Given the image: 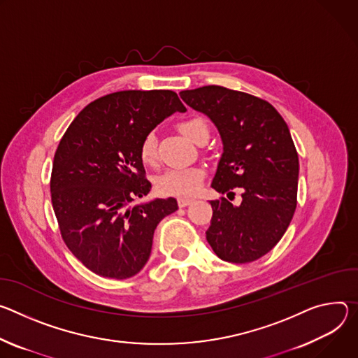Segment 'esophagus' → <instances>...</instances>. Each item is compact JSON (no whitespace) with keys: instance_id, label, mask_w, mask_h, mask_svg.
Here are the masks:
<instances>
[{"instance_id":"esophagus-1","label":"esophagus","mask_w":358,"mask_h":358,"mask_svg":"<svg viewBox=\"0 0 358 358\" xmlns=\"http://www.w3.org/2000/svg\"><path fill=\"white\" fill-rule=\"evenodd\" d=\"M192 202H193L192 199H185V197H180V199H178L179 208H186V206H189Z\"/></svg>"}]
</instances>
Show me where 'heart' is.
<instances>
[{"mask_svg": "<svg viewBox=\"0 0 358 358\" xmlns=\"http://www.w3.org/2000/svg\"><path fill=\"white\" fill-rule=\"evenodd\" d=\"M180 134L189 141L197 143L209 138V125L203 117L194 116L182 121L178 125ZM139 159L145 166L156 165V136L153 132H148L139 145ZM205 171L201 166H187L179 169H168L156 178V190L162 196L187 197L199 190Z\"/></svg>", "mask_w": 358, "mask_h": 358, "instance_id": "1", "label": "heart"}]
</instances>
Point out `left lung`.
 <instances>
[{"mask_svg": "<svg viewBox=\"0 0 358 358\" xmlns=\"http://www.w3.org/2000/svg\"><path fill=\"white\" fill-rule=\"evenodd\" d=\"M180 98L217 128L223 153L212 187L234 196L212 201L206 239L230 263H250L268 253L286 233L297 205L299 156L282 115L267 101L246 92L208 85L182 91Z\"/></svg>", "mask_w": 358, "mask_h": 358, "instance_id": "left-lung-1", "label": "left lung"}]
</instances>
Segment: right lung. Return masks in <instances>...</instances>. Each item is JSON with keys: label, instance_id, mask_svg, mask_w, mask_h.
<instances>
[{"label": "right lung", "instance_id": "right-lung-1", "mask_svg": "<svg viewBox=\"0 0 358 358\" xmlns=\"http://www.w3.org/2000/svg\"><path fill=\"white\" fill-rule=\"evenodd\" d=\"M185 110L173 91H121L91 102L64 134L52 165V208L65 245L95 274L117 280L138 274L156 226L178 210L173 197L129 203L150 190L141 141Z\"/></svg>", "mask_w": 358, "mask_h": 358}]
</instances>
